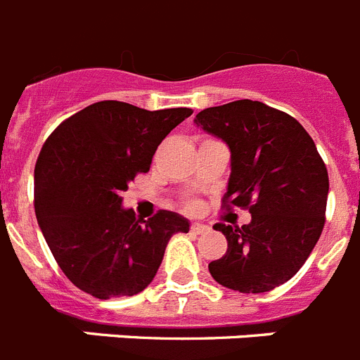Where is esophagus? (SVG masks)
I'll use <instances>...</instances> for the list:
<instances>
[{
  "label": "esophagus",
  "mask_w": 360,
  "mask_h": 360,
  "mask_svg": "<svg viewBox=\"0 0 360 360\" xmlns=\"http://www.w3.org/2000/svg\"><path fill=\"white\" fill-rule=\"evenodd\" d=\"M206 230H208V226L201 223H192V226H190V232L193 233H205Z\"/></svg>",
  "instance_id": "34e87169"
}]
</instances>
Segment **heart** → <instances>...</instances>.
Wrapping results in <instances>:
<instances>
[{"instance_id": "heart-1", "label": "heart", "mask_w": 360, "mask_h": 360, "mask_svg": "<svg viewBox=\"0 0 360 360\" xmlns=\"http://www.w3.org/2000/svg\"><path fill=\"white\" fill-rule=\"evenodd\" d=\"M190 206H193V205H190Z\"/></svg>"}]
</instances>
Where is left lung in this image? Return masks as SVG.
Returning a JSON list of instances; mask_svg holds the SVG:
<instances>
[{"label": "left lung", "mask_w": 360, "mask_h": 360, "mask_svg": "<svg viewBox=\"0 0 360 360\" xmlns=\"http://www.w3.org/2000/svg\"><path fill=\"white\" fill-rule=\"evenodd\" d=\"M193 121L223 139L232 154L223 206L252 214L243 226L215 224L228 250L208 270L236 292H270L301 270L321 237L330 188L326 165L299 121L261 101L212 106Z\"/></svg>", "instance_id": "8db88e82"}]
</instances>
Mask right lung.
I'll return each instance as SVG.
<instances>
[{"label":"right lung","instance_id":"1","mask_svg":"<svg viewBox=\"0 0 360 360\" xmlns=\"http://www.w3.org/2000/svg\"><path fill=\"white\" fill-rule=\"evenodd\" d=\"M192 108L145 110L123 101L86 106L50 134L34 170V208L50 252L77 288L98 299L130 297L152 283L174 233L176 212L148 221L123 208L137 174Z\"/></svg>","mask_w":360,"mask_h":360}]
</instances>
